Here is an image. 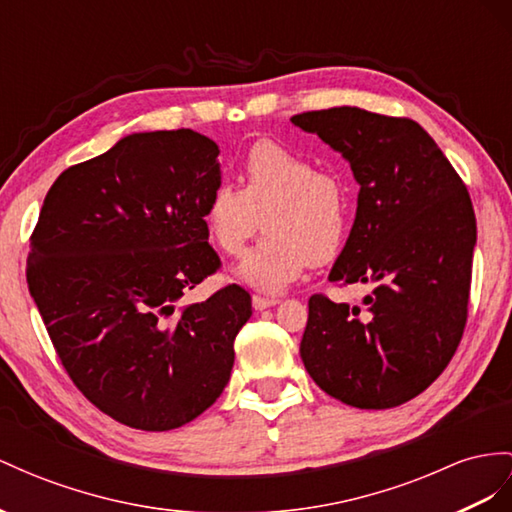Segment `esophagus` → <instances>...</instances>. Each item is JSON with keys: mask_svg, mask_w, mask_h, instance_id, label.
Returning a JSON list of instances; mask_svg holds the SVG:
<instances>
[{"mask_svg": "<svg viewBox=\"0 0 512 512\" xmlns=\"http://www.w3.org/2000/svg\"><path fill=\"white\" fill-rule=\"evenodd\" d=\"M277 303H279V298H274V296H253V307L257 311H264L268 307H274Z\"/></svg>", "mask_w": 512, "mask_h": 512, "instance_id": "esophagus-1", "label": "esophagus"}]
</instances>
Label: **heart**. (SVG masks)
<instances>
[{
	"label": "heart",
	"mask_w": 512,
	"mask_h": 512,
	"mask_svg": "<svg viewBox=\"0 0 512 512\" xmlns=\"http://www.w3.org/2000/svg\"><path fill=\"white\" fill-rule=\"evenodd\" d=\"M242 190L218 183L205 203L209 238L227 255H240L259 229L268 233L235 270L264 292H281L311 264H329L342 248L348 196L342 179L316 170L307 157L261 140L240 166Z\"/></svg>",
	"instance_id": "1"
}]
</instances>
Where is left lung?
Returning a JSON list of instances; mask_svg holds the SVG:
<instances>
[{"mask_svg":"<svg viewBox=\"0 0 512 512\" xmlns=\"http://www.w3.org/2000/svg\"><path fill=\"white\" fill-rule=\"evenodd\" d=\"M292 123L342 153L359 183L329 281L372 285L361 305L309 298L300 359L335 400L391 409L435 383L461 342L474 207L448 157L411 119L342 106Z\"/></svg>","mask_w":512,"mask_h":512,"instance_id":"1","label":"left lung"}]
</instances>
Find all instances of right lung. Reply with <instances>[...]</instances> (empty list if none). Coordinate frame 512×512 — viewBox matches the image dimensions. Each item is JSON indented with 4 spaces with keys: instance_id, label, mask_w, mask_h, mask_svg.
I'll return each mask as SVG.
<instances>
[{
    "instance_id": "obj_1",
    "label": "right lung",
    "mask_w": 512,
    "mask_h": 512,
    "mask_svg": "<svg viewBox=\"0 0 512 512\" xmlns=\"http://www.w3.org/2000/svg\"><path fill=\"white\" fill-rule=\"evenodd\" d=\"M218 153L192 129L129 134L64 170L32 233L28 287L64 370L131 428L173 430L209 409L253 313L240 285L179 307L220 266L203 220Z\"/></svg>"
}]
</instances>
